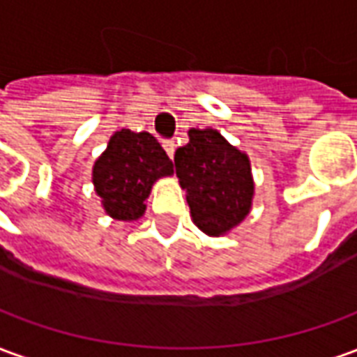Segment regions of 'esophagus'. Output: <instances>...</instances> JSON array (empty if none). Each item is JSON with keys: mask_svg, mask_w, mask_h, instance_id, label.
<instances>
[{"mask_svg": "<svg viewBox=\"0 0 357 357\" xmlns=\"http://www.w3.org/2000/svg\"><path fill=\"white\" fill-rule=\"evenodd\" d=\"M162 147L166 149L168 156H170V158H174V153H176V141H174V139H164Z\"/></svg>", "mask_w": 357, "mask_h": 357, "instance_id": "34e87169", "label": "esophagus"}]
</instances>
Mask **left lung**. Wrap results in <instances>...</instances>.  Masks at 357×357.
<instances>
[{"mask_svg": "<svg viewBox=\"0 0 357 357\" xmlns=\"http://www.w3.org/2000/svg\"><path fill=\"white\" fill-rule=\"evenodd\" d=\"M174 164L193 222L206 235H224L245 220L255 193L250 164L216 130H189Z\"/></svg>", "mask_w": 357, "mask_h": 357, "instance_id": "left-lung-1", "label": "left lung"}]
</instances>
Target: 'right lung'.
Wrapping results in <instances>:
<instances>
[{"instance_id": "1", "label": "right lung", "mask_w": 357, "mask_h": 357, "mask_svg": "<svg viewBox=\"0 0 357 357\" xmlns=\"http://www.w3.org/2000/svg\"><path fill=\"white\" fill-rule=\"evenodd\" d=\"M174 174V164L151 133L120 130L93 166V185L107 214L137 220L156 179Z\"/></svg>"}]
</instances>
